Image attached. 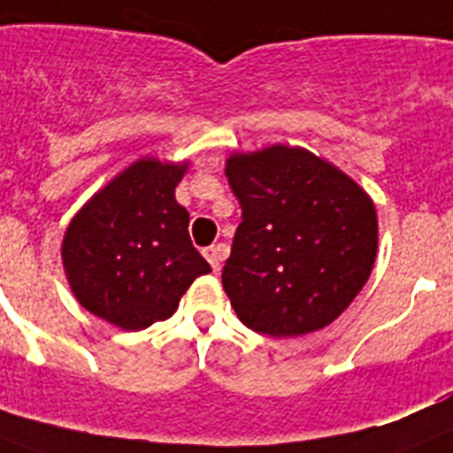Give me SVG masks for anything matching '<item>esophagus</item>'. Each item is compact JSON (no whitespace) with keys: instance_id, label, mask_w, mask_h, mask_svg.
I'll return each instance as SVG.
<instances>
[{"instance_id":"obj_1","label":"esophagus","mask_w":453,"mask_h":453,"mask_svg":"<svg viewBox=\"0 0 453 453\" xmlns=\"http://www.w3.org/2000/svg\"><path fill=\"white\" fill-rule=\"evenodd\" d=\"M226 256H227L226 244H216V246H209V249H204V257H207L209 265H211V269H214V272H220V265H223Z\"/></svg>"}]
</instances>
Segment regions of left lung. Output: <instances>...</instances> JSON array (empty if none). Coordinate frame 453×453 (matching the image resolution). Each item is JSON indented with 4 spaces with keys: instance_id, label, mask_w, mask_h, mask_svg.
Returning a JSON list of instances; mask_svg holds the SVG:
<instances>
[{
    "instance_id": "obj_1",
    "label": "left lung",
    "mask_w": 453,
    "mask_h": 453,
    "mask_svg": "<svg viewBox=\"0 0 453 453\" xmlns=\"http://www.w3.org/2000/svg\"><path fill=\"white\" fill-rule=\"evenodd\" d=\"M226 174L242 223L223 267V290L239 320L276 338L332 325L373 269V200L302 147L233 154Z\"/></svg>"
}]
</instances>
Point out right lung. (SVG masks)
Returning a JSON list of instances; mask_svg holds the SVG:
<instances>
[{
    "mask_svg": "<svg viewBox=\"0 0 453 453\" xmlns=\"http://www.w3.org/2000/svg\"><path fill=\"white\" fill-rule=\"evenodd\" d=\"M186 168L140 158L68 223L64 272L89 313L127 332L147 329L168 320L193 280L211 272L174 200Z\"/></svg>",
    "mask_w": 453,
    "mask_h": 453,
    "instance_id": "obj_1",
    "label": "right lung"
}]
</instances>
